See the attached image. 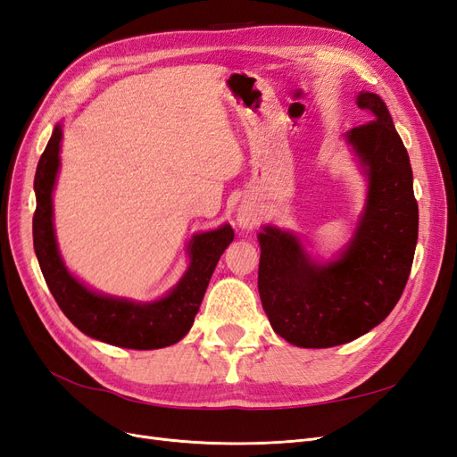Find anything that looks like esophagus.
I'll list each match as a JSON object with an SVG mask.
<instances>
[{
  "label": "esophagus",
  "mask_w": 457,
  "mask_h": 457,
  "mask_svg": "<svg viewBox=\"0 0 457 457\" xmlns=\"http://www.w3.org/2000/svg\"><path fill=\"white\" fill-rule=\"evenodd\" d=\"M238 220H240L242 228H252L253 223H255V215L252 212H240Z\"/></svg>",
  "instance_id": "obj_1"
}]
</instances>
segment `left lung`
Listing matches in <instances>:
<instances>
[{"instance_id": "obj_1", "label": "left lung", "mask_w": 457, "mask_h": 457, "mask_svg": "<svg viewBox=\"0 0 457 457\" xmlns=\"http://www.w3.org/2000/svg\"><path fill=\"white\" fill-rule=\"evenodd\" d=\"M356 104L370 121L347 131L368 175L366 210L343 253L320 265L295 234L259 232V295L272 329L287 343L328 349L381 324L403 295L418 244V202L408 152L381 96Z\"/></svg>"}]
</instances>
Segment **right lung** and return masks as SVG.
Returning a JSON list of instances; mask_svg holds the SVG:
<instances>
[{
	"instance_id": "1",
	"label": "right lung",
	"mask_w": 457,
	"mask_h": 457,
	"mask_svg": "<svg viewBox=\"0 0 457 457\" xmlns=\"http://www.w3.org/2000/svg\"><path fill=\"white\" fill-rule=\"evenodd\" d=\"M62 129L54 126L51 139L37 162L32 220L34 250L39 269L57 305L86 336L123 349L150 351L181 341L195 322L205 287L219 257L234 238L230 225L196 234L188 244L190 267L171 292L152 303L95 294L66 270L53 228V187L59 171Z\"/></svg>"
}]
</instances>
